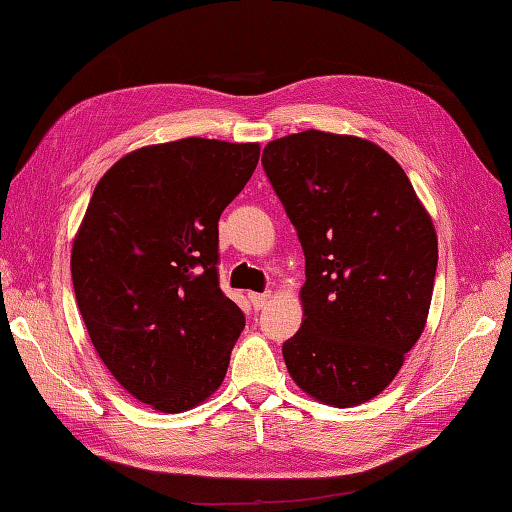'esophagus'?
<instances>
[{
  "instance_id": "obj_1",
  "label": "esophagus",
  "mask_w": 512,
  "mask_h": 512,
  "mask_svg": "<svg viewBox=\"0 0 512 512\" xmlns=\"http://www.w3.org/2000/svg\"><path fill=\"white\" fill-rule=\"evenodd\" d=\"M269 294H249V300H252V305H254V309H263L267 302H269Z\"/></svg>"
}]
</instances>
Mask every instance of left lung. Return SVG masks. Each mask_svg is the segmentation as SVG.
<instances>
[{
  "label": "left lung",
  "mask_w": 512,
  "mask_h": 512,
  "mask_svg": "<svg viewBox=\"0 0 512 512\" xmlns=\"http://www.w3.org/2000/svg\"><path fill=\"white\" fill-rule=\"evenodd\" d=\"M263 168L305 252L302 325L283 344L291 380L358 406L393 382L429 318L437 234L400 163L353 134L269 141Z\"/></svg>",
  "instance_id": "left-lung-1"
}]
</instances>
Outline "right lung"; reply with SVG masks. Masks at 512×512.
<instances>
[{
	"label": "right lung",
	"mask_w": 512,
	"mask_h": 512,
	"mask_svg": "<svg viewBox=\"0 0 512 512\" xmlns=\"http://www.w3.org/2000/svg\"><path fill=\"white\" fill-rule=\"evenodd\" d=\"M258 156V143L201 137L132 150L99 179L72 241V287L95 351L159 413L212 398L245 327L218 287V218Z\"/></svg>",
	"instance_id": "obj_1"
}]
</instances>
